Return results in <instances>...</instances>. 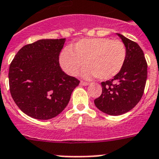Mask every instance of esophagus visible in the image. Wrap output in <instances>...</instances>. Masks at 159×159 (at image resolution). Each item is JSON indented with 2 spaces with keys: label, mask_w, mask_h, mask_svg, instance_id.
Returning a JSON list of instances; mask_svg holds the SVG:
<instances>
[{
  "label": "esophagus",
  "mask_w": 159,
  "mask_h": 159,
  "mask_svg": "<svg viewBox=\"0 0 159 159\" xmlns=\"http://www.w3.org/2000/svg\"><path fill=\"white\" fill-rule=\"evenodd\" d=\"M80 85H84V86H86V85H89V83H88V82H85V81H81V82H80Z\"/></svg>",
  "instance_id": "1"
}]
</instances>
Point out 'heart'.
<instances>
[{"mask_svg":"<svg viewBox=\"0 0 159 159\" xmlns=\"http://www.w3.org/2000/svg\"><path fill=\"white\" fill-rule=\"evenodd\" d=\"M126 59L123 42L109 38L81 39L63 49L59 57L61 68L69 75L74 76L85 65L84 78L97 77L100 80L113 78L121 70Z\"/></svg>","mask_w":159,"mask_h":159,"instance_id":"b5f03b06","label":"heart"}]
</instances>
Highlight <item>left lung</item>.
Instances as JSON below:
<instances>
[{"mask_svg": "<svg viewBox=\"0 0 159 159\" xmlns=\"http://www.w3.org/2000/svg\"><path fill=\"white\" fill-rule=\"evenodd\" d=\"M126 48L125 64L114 78L102 82V92L94 100L96 107L109 115H121L139 103L147 78V63L136 42L117 34Z\"/></svg>", "mask_w": 159, "mask_h": 159, "instance_id": "obj_1", "label": "left lung"}]
</instances>
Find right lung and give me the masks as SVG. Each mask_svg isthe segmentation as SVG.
I'll list each match as a JSON object with an SVG mask.
<instances>
[{"label":"right lung","instance_id":"right-lung-1","mask_svg":"<svg viewBox=\"0 0 159 159\" xmlns=\"http://www.w3.org/2000/svg\"><path fill=\"white\" fill-rule=\"evenodd\" d=\"M65 38L41 39L23 46L9 66V89L22 112L48 120L61 113L80 81L62 71L59 54Z\"/></svg>","mask_w":159,"mask_h":159}]
</instances>
